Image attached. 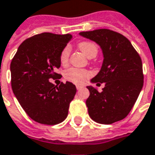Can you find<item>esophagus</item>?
I'll list each match as a JSON object with an SVG mask.
<instances>
[{
  "label": "esophagus",
  "mask_w": 155,
  "mask_h": 155,
  "mask_svg": "<svg viewBox=\"0 0 155 155\" xmlns=\"http://www.w3.org/2000/svg\"><path fill=\"white\" fill-rule=\"evenodd\" d=\"M82 87H83L81 86V85H77V86H76V88H77L78 90H80V89H81Z\"/></svg>",
  "instance_id": "esophagus-1"
}]
</instances>
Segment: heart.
<instances>
[{
    "instance_id": "b5f03b06",
    "label": "heart",
    "mask_w": 155,
    "mask_h": 155,
    "mask_svg": "<svg viewBox=\"0 0 155 155\" xmlns=\"http://www.w3.org/2000/svg\"><path fill=\"white\" fill-rule=\"evenodd\" d=\"M80 51L88 59H93L97 55L98 47L95 43L90 41L81 42L78 45ZM70 55V48L65 47L60 53V62L62 65H66L68 61ZM65 77L74 83H82L87 78L89 77V73L86 70L79 68H70L65 73Z\"/></svg>"
}]
</instances>
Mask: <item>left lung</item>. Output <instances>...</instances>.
<instances>
[{"label":"left lung","mask_w":155,"mask_h":155,"mask_svg":"<svg viewBox=\"0 0 155 155\" xmlns=\"http://www.w3.org/2000/svg\"><path fill=\"white\" fill-rule=\"evenodd\" d=\"M80 36L96 43L104 60L91 83L104 82L102 92L87 86L86 105L89 117L96 123L110 124L124 119L131 111L143 87L140 57L123 35L107 29L80 32Z\"/></svg>","instance_id":"left-lung-1"}]
</instances>
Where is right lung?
<instances>
[{"instance_id": "obj_1", "label": "right lung", "mask_w": 155, "mask_h": 155, "mask_svg": "<svg viewBox=\"0 0 155 155\" xmlns=\"http://www.w3.org/2000/svg\"><path fill=\"white\" fill-rule=\"evenodd\" d=\"M72 38L70 34L35 35L20 45L11 61L13 93L24 111L38 123L57 124L68 115L76 87L69 81L55 86L49 79L59 75L55 70L60 68V53Z\"/></svg>"}]
</instances>
